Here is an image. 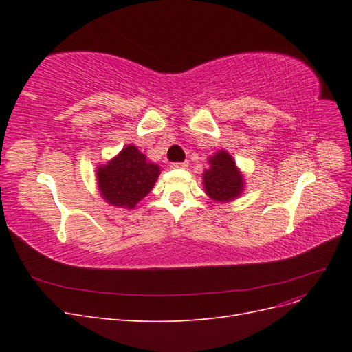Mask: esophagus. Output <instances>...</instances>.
<instances>
[{"instance_id": "1", "label": "esophagus", "mask_w": 352, "mask_h": 352, "mask_svg": "<svg viewBox=\"0 0 352 352\" xmlns=\"http://www.w3.org/2000/svg\"><path fill=\"white\" fill-rule=\"evenodd\" d=\"M172 168H186L188 167V162H182V163H172L170 164Z\"/></svg>"}]
</instances>
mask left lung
Wrapping results in <instances>:
<instances>
[{
    "label": "left lung",
    "instance_id": "obj_1",
    "mask_svg": "<svg viewBox=\"0 0 352 352\" xmlns=\"http://www.w3.org/2000/svg\"><path fill=\"white\" fill-rule=\"evenodd\" d=\"M208 162L210 168L202 175L206 192L216 201H230L239 197L243 179L233 158L226 151H219Z\"/></svg>",
    "mask_w": 352,
    "mask_h": 352
}]
</instances>
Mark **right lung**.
Returning <instances> with one entry per match:
<instances>
[{
	"label": "right lung",
	"mask_w": 352,
	"mask_h": 352,
	"mask_svg": "<svg viewBox=\"0 0 352 352\" xmlns=\"http://www.w3.org/2000/svg\"><path fill=\"white\" fill-rule=\"evenodd\" d=\"M160 175L157 164L148 163L146 157L129 145L98 168V185L104 199L117 207L133 208L153 189Z\"/></svg>",
	"instance_id": "1"
}]
</instances>
